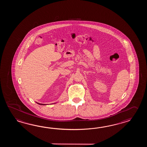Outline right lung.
Wrapping results in <instances>:
<instances>
[{"label":"right lung","mask_w":147,"mask_h":147,"mask_svg":"<svg viewBox=\"0 0 147 147\" xmlns=\"http://www.w3.org/2000/svg\"><path fill=\"white\" fill-rule=\"evenodd\" d=\"M37 103L38 104H39V105H45V104H42V103H38V102H37Z\"/></svg>","instance_id":"add662e5"}]
</instances>
